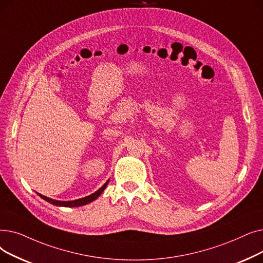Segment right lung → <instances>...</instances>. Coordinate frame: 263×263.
Returning a JSON list of instances; mask_svg holds the SVG:
<instances>
[{
	"instance_id": "right-lung-1",
	"label": "right lung",
	"mask_w": 263,
	"mask_h": 263,
	"mask_svg": "<svg viewBox=\"0 0 263 263\" xmlns=\"http://www.w3.org/2000/svg\"><path fill=\"white\" fill-rule=\"evenodd\" d=\"M109 183V180L99 189L98 191H96L95 193H93L92 195H89L86 196L84 198H81V199H77V200H72V201H60V200H54V199H51L49 197H46V196H43L42 194H39L37 193V195H39L41 198H43L44 200H46L47 202L51 203V204H54L57 206H66V208H74V206H81V205H85L87 203H90L92 201H94V200H96L99 196H101L103 194V192L105 191V189L107 187Z\"/></svg>"
}]
</instances>
